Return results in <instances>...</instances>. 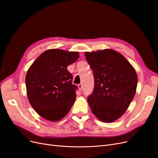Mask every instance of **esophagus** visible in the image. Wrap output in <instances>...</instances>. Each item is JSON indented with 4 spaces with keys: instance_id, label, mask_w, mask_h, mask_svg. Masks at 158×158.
Masks as SVG:
<instances>
[{
    "instance_id": "1",
    "label": "esophagus",
    "mask_w": 158,
    "mask_h": 158,
    "mask_svg": "<svg viewBox=\"0 0 158 158\" xmlns=\"http://www.w3.org/2000/svg\"><path fill=\"white\" fill-rule=\"evenodd\" d=\"M77 86H78L79 89L80 90H82V89H83V85H82V84H79Z\"/></svg>"
}]
</instances>
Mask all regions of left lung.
Instances as JSON below:
<instances>
[{
	"label": "left lung",
	"instance_id": "obj_1",
	"mask_svg": "<svg viewBox=\"0 0 158 158\" xmlns=\"http://www.w3.org/2000/svg\"><path fill=\"white\" fill-rule=\"evenodd\" d=\"M93 71L94 87L87 101L94 115L110 123L123 115L133 100L138 78L120 53L106 49L85 54Z\"/></svg>",
	"mask_w": 158,
	"mask_h": 158
}]
</instances>
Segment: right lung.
Here are the masks:
<instances>
[{"label": "right lung", "mask_w": 158, "mask_h": 158, "mask_svg": "<svg viewBox=\"0 0 158 158\" xmlns=\"http://www.w3.org/2000/svg\"><path fill=\"white\" fill-rule=\"evenodd\" d=\"M79 58L77 52L50 49L40 54L28 69L25 85L30 104L45 119L56 121L68 114L78 87L67 69Z\"/></svg>", "instance_id": "1"}]
</instances>
